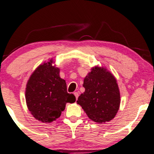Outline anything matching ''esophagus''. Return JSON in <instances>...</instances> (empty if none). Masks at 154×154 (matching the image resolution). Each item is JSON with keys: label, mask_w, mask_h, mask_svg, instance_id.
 <instances>
[{"label": "esophagus", "mask_w": 154, "mask_h": 154, "mask_svg": "<svg viewBox=\"0 0 154 154\" xmlns=\"http://www.w3.org/2000/svg\"><path fill=\"white\" fill-rule=\"evenodd\" d=\"M74 95H75V96L76 97V99H77V98H78V96H79V94H78V92H74Z\"/></svg>", "instance_id": "obj_1"}]
</instances>
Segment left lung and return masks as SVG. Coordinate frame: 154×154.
<instances>
[{
  "instance_id": "left-lung-1",
  "label": "left lung",
  "mask_w": 154,
  "mask_h": 154,
  "mask_svg": "<svg viewBox=\"0 0 154 154\" xmlns=\"http://www.w3.org/2000/svg\"><path fill=\"white\" fill-rule=\"evenodd\" d=\"M85 91L78 97L89 119L97 123H105L115 118L120 104V93L114 75L106 67H93L84 79Z\"/></svg>"
}]
</instances>
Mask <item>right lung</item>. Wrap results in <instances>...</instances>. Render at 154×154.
<instances>
[{
	"mask_svg": "<svg viewBox=\"0 0 154 154\" xmlns=\"http://www.w3.org/2000/svg\"><path fill=\"white\" fill-rule=\"evenodd\" d=\"M51 58L38 65L29 78L25 89L27 108L34 118L49 123L60 116L67 103H75V96L67 91L65 80Z\"/></svg>",
	"mask_w": 154,
	"mask_h": 154,
	"instance_id": "obj_1",
	"label": "right lung"
}]
</instances>
